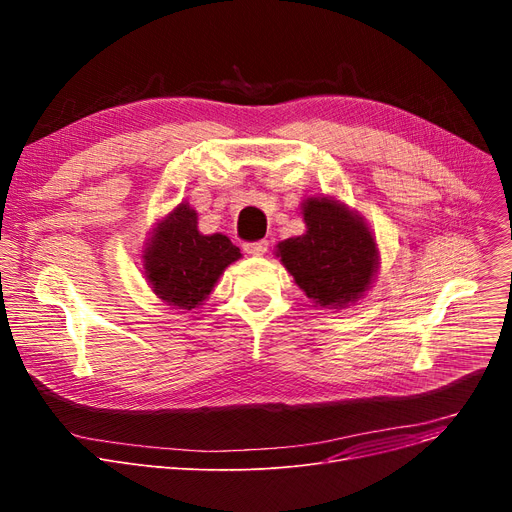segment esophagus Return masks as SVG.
I'll use <instances>...</instances> for the list:
<instances>
[{
    "label": "esophagus",
    "instance_id": "esophagus-1",
    "mask_svg": "<svg viewBox=\"0 0 512 512\" xmlns=\"http://www.w3.org/2000/svg\"><path fill=\"white\" fill-rule=\"evenodd\" d=\"M267 247H270V242H267V240H255V242H245V251H247L249 255H253V257H261V255H265Z\"/></svg>",
    "mask_w": 512,
    "mask_h": 512
}]
</instances>
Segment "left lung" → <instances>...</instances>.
I'll return each instance as SVG.
<instances>
[{"label": "left lung", "mask_w": 512, "mask_h": 512, "mask_svg": "<svg viewBox=\"0 0 512 512\" xmlns=\"http://www.w3.org/2000/svg\"><path fill=\"white\" fill-rule=\"evenodd\" d=\"M307 232L278 245V257L311 301L344 307L369 288L378 249L359 215L332 199H307Z\"/></svg>", "instance_id": "obj_1"}]
</instances>
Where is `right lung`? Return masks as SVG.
Here are the masks:
<instances>
[{
	"label": "right lung",
	"instance_id": "add662e5",
	"mask_svg": "<svg viewBox=\"0 0 512 512\" xmlns=\"http://www.w3.org/2000/svg\"><path fill=\"white\" fill-rule=\"evenodd\" d=\"M238 257L228 236L201 234L195 209L182 203L157 226L145 251V276L161 301L191 311Z\"/></svg>",
	"mask_w": 512,
	"mask_h": 512
}]
</instances>
